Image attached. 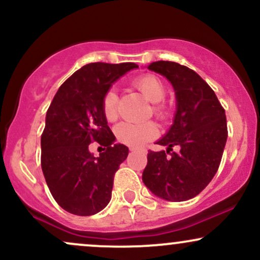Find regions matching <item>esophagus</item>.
I'll list each match as a JSON object with an SVG mask.
<instances>
[{
  "mask_svg": "<svg viewBox=\"0 0 260 260\" xmlns=\"http://www.w3.org/2000/svg\"><path fill=\"white\" fill-rule=\"evenodd\" d=\"M131 151H142V153H145V149H142V148H134V147H131L129 148Z\"/></svg>",
  "mask_w": 260,
  "mask_h": 260,
  "instance_id": "obj_1",
  "label": "esophagus"
}]
</instances>
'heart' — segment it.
<instances>
[{"mask_svg": "<svg viewBox=\"0 0 260 260\" xmlns=\"http://www.w3.org/2000/svg\"><path fill=\"white\" fill-rule=\"evenodd\" d=\"M133 86L142 92L147 99L153 103L151 111L155 117L165 120L169 116L168 106L162 103L166 95V88L159 77L151 73H145L133 79ZM118 95L115 89H109L104 94L101 101V110L104 117L109 122H113L117 118ZM159 134V128L153 121L142 122V123H131L122 122L115 128L116 139L128 147H140L149 140L154 139Z\"/></svg>", "mask_w": 260, "mask_h": 260, "instance_id": "b5f03b06", "label": "heart"}]
</instances>
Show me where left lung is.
Here are the masks:
<instances>
[{"label":"left lung","instance_id":"obj_1","mask_svg":"<svg viewBox=\"0 0 260 260\" xmlns=\"http://www.w3.org/2000/svg\"><path fill=\"white\" fill-rule=\"evenodd\" d=\"M148 70L171 82L177 111L174 124L156 143L168 150H149L143 182L166 201H188L208 186L221 162L228 139L225 110L208 83L186 66L156 61ZM174 146L178 152L173 151Z\"/></svg>","mask_w":260,"mask_h":260}]
</instances>
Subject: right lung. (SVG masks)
Here are the masks:
<instances>
[{
	"mask_svg": "<svg viewBox=\"0 0 260 260\" xmlns=\"http://www.w3.org/2000/svg\"><path fill=\"white\" fill-rule=\"evenodd\" d=\"M137 67L131 62L85 64L53 96L41 134V169L53 199L68 213L94 215L111 199L113 177L128 148L113 144L101 101L115 80ZM94 141L106 150L99 158L88 151Z\"/></svg>",
	"mask_w": 260,
	"mask_h": 260,
	"instance_id": "1",
	"label": "right lung"
}]
</instances>
